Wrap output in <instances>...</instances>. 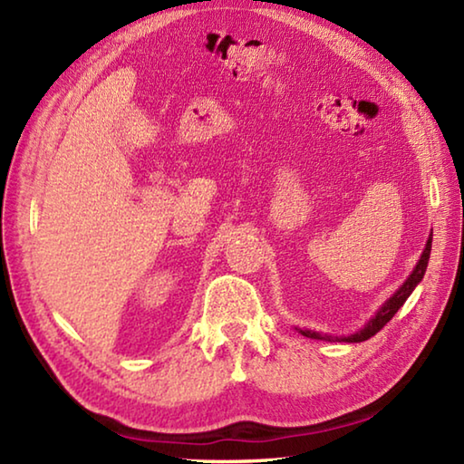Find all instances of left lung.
<instances>
[{
	"label": "left lung",
	"mask_w": 464,
	"mask_h": 464,
	"mask_svg": "<svg viewBox=\"0 0 464 464\" xmlns=\"http://www.w3.org/2000/svg\"><path fill=\"white\" fill-rule=\"evenodd\" d=\"M430 251H431V237H428L426 247L421 251V257L420 262L415 264L413 272L410 274V278H407L395 295H392L387 303L382 304V307L376 311V315L368 321V324L360 329V332L352 334V335H343V337H332V335H321L317 332H311V329H298L304 337H311V340H327V342H350V343H358V342H364L368 337H372L374 334H379L381 329L389 324V321L395 317V313L403 307V303L410 298V295L413 293V288L420 285L423 274H426L428 268V260H430Z\"/></svg>",
	"instance_id": "1"
}]
</instances>
